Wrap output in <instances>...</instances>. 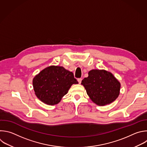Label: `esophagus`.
<instances>
[{"mask_svg": "<svg viewBox=\"0 0 147 147\" xmlns=\"http://www.w3.org/2000/svg\"><path fill=\"white\" fill-rule=\"evenodd\" d=\"M82 80V78H78V79H77V81H78V83H79V84H81V83Z\"/></svg>", "mask_w": 147, "mask_h": 147, "instance_id": "obj_1", "label": "esophagus"}]
</instances>
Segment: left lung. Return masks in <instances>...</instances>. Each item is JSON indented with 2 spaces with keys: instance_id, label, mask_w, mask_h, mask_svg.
Returning a JSON list of instances; mask_svg holds the SVG:
<instances>
[{
  "instance_id": "8db88e82",
  "label": "left lung",
  "mask_w": 147,
  "mask_h": 147,
  "mask_svg": "<svg viewBox=\"0 0 147 147\" xmlns=\"http://www.w3.org/2000/svg\"><path fill=\"white\" fill-rule=\"evenodd\" d=\"M85 87L92 101L98 106H105L115 101L119 94L121 84L113 74L105 70L93 69L83 79Z\"/></svg>"
}]
</instances>
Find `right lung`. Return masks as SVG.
<instances>
[{"label":"right lung","instance_id":"add662e5","mask_svg":"<svg viewBox=\"0 0 147 147\" xmlns=\"http://www.w3.org/2000/svg\"><path fill=\"white\" fill-rule=\"evenodd\" d=\"M74 84L78 82L73 73L58 66L47 67L33 80V89L36 96L48 105L59 103Z\"/></svg>","mask_w":147,"mask_h":147}]
</instances>
